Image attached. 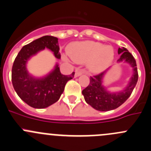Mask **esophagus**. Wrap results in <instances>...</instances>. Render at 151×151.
I'll return each mask as SVG.
<instances>
[{
	"label": "esophagus",
	"mask_w": 151,
	"mask_h": 151,
	"mask_svg": "<svg viewBox=\"0 0 151 151\" xmlns=\"http://www.w3.org/2000/svg\"><path fill=\"white\" fill-rule=\"evenodd\" d=\"M83 73H84V71H83V70H77V71H75V74H74V77H79V76L82 75Z\"/></svg>",
	"instance_id": "obj_1"
}]
</instances>
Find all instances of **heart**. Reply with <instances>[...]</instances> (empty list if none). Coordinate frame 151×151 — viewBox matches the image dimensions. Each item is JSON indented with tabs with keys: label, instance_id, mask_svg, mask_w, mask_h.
Listing matches in <instances>:
<instances>
[{
	"label": "heart",
	"instance_id": "1",
	"mask_svg": "<svg viewBox=\"0 0 151 151\" xmlns=\"http://www.w3.org/2000/svg\"><path fill=\"white\" fill-rule=\"evenodd\" d=\"M68 54L75 63L88 62V68L92 72H99L106 68L114 58L112 46L89 40L73 43Z\"/></svg>",
	"mask_w": 151,
	"mask_h": 151
}]
</instances>
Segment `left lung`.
I'll return each instance as SVG.
<instances>
[{"mask_svg": "<svg viewBox=\"0 0 151 151\" xmlns=\"http://www.w3.org/2000/svg\"><path fill=\"white\" fill-rule=\"evenodd\" d=\"M118 54L120 58L117 63H128L133 69V74L130 78L126 87L119 91H110L103 85V79L108 71L90 77V83L83 90L86 102L92 108L99 111H108L114 110L123 104L129 98L138 80L137 63L133 55L125 48H119Z\"/></svg>", "mask_w": 151, "mask_h": 151, "instance_id": "1", "label": "left lung"}]
</instances>
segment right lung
<instances>
[{"instance_id": "right-lung-1", "label": "right lung", "mask_w": 151, "mask_h": 151, "mask_svg": "<svg viewBox=\"0 0 151 151\" xmlns=\"http://www.w3.org/2000/svg\"><path fill=\"white\" fill-rule=\"evenodd\" d=\"M48 49L60 59L58 38L46 35L26 45L19 52L12 69V82L19 97L29 106L35 108H45L56 102L63 93L65 86L74 77V72L70 75L60 73L58 63L53 69L41 77L29 74L27 63L38 52Z\"/></svg>"}]
</instances>
